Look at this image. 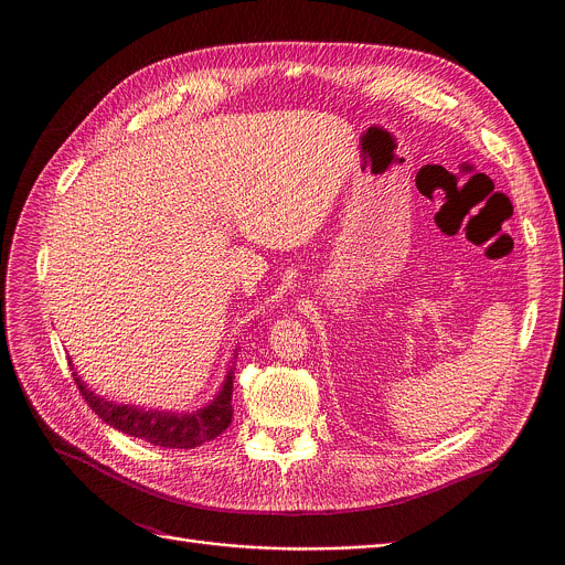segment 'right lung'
<instances>
[{"label":"right lung","instance_id":"1","mask_svg":"<svg viewBox=\"0 0 565 565\" xmlns=\"http://www.w3.org/2000/svg\"><path fill=\"white\" fill-rule=\"evenodd\" d=\"M236 358V353H234ZM71 364V362H68ZM73 371V366H71ZM232 377L234 369L227 371L225 382L207 407L194 412V414H172V412H145L131 405H116V402H109L100 395H96L92 388L85 386V382L73 373V380L83 393L85 402L92 407V412L98 414L103 423L109 427L147 440L158 447H168V449H192L196 445H203L218 434L227 429L232 423Z\"/></svg>","mask_w":565,"mask_h":565}]
</instances>
